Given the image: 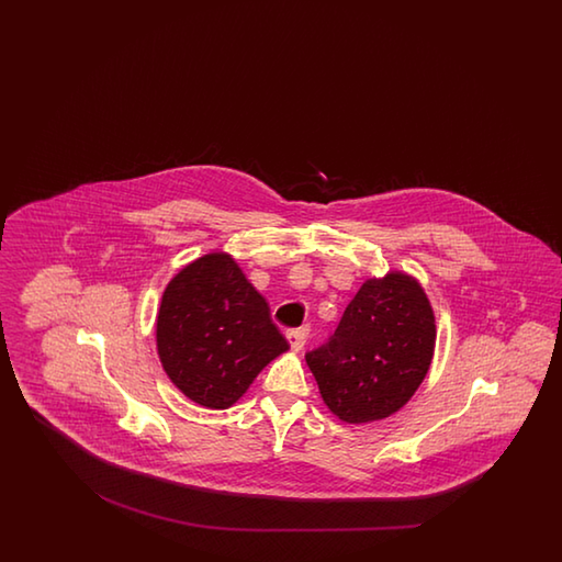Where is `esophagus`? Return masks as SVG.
I'll list each match as a JSON object with an SVG mask.
<instances>
[{
    "label": "esophagus",
    "mask_w": 562,
    "mask_h": 562,
    "mask_svg": "<svg viewBox=\"0 0 562 562\" xmlns=\"http://www.w3.org/2000/svg\"><path fill=\"white\" fill-rule=\"evenodd\" d=\"M286 341H289V346L293 351H301L303 346H305V337H307V331L305 329H289L286 331Z\"/></svg>",
    "instance_id": "1"
}]
</instances>
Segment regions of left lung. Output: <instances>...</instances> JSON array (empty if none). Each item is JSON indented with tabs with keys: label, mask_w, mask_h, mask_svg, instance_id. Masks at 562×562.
<instances>
[{
	"label": "left lung",
	"mask_w": 562,
	"mask_h": 562,
	"mask_svg": "<svg viewBox=\"0 0 562 562\" xmlns=\"http://www.w3.org/2000/svg\"><path fill=\"white\" fill-rule=\"evenodd\" d=\"M436 349V317L416 277H370L325 346L305 359L325 406L347 424L390 418L418 392Z\"/></svg>",
	"instance_id": "left-lung-1"
}]
</instances>
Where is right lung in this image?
Here are the masks:
<instances>
[{"label":"right lung","instance_id":"obj_1","mask_svg":"<svg viewBox=\"0 0 562 562\" xmlns=\"http://www.w3.org/2000/svg\"><path fill=\"white\" fill-rule=\"evenodd\" d=\"M286 349L267 299L233 255L206 252L168 281L156 351L168 380L194 404L227 409Z\"/></svg>","mask_w":562,"mask_h":562}]
</instances>
